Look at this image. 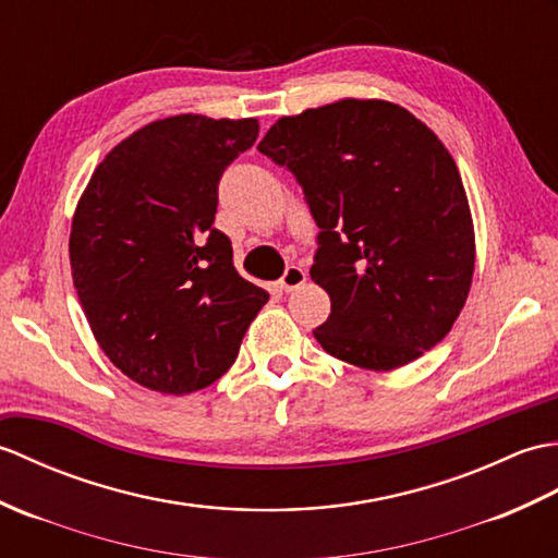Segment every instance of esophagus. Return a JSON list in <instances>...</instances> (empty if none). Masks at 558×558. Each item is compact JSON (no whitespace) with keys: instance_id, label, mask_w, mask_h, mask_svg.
Listing matches in <instances>:
<instances>
[{"instance_id":"esophagus-1","label":"esophagus","mask_w":558,"mask_h":558,"mask_svg":"<svg viewBox=\"0 0 558 558\" xmlns=\"http://www.w3.org/2000/svg\"><path fill=\"white\" fill-rule=\"evenodd\" d=\"M305 279H307V271L293 265V267H289L287 271H283V277L279 279V289L287 291V293H289V291H295V289L303 287Z\"/></svg>"}]
</instances>
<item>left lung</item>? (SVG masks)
Instances as JSON below:
<instances>
[{
  "instance_id": "8db88e82",
  "label": "left lung",
  "mask_w": 558,
  "mask_h": 558,
  "mask_svg": "<svg viewBox=\"0 0 558 558\" xmlns=\"http://www.w3.org/2000/svg\"><path fill=\"white\" fill-rule=\"evenodd\" d=\"M257 150L293 171L319 227L322 349L375 373L435 349L475 271L468 195L437 135L401 105L343 97L281 117Z\"/></svg>"
}]
</instances>
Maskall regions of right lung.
Wrapping results in <instances>:
<instances>
[{"instance_id":"1","label":"right lung","mask_w":558,"mask_h":558,"mask_svg":"<svg viewBox=\"0 0 558 558\" xmlns=\"http://www.w3.org/2000/svg\"><path fill=\"white\" fill-rule=\"evenodd\" d=\"M257 133V119L153 121L111 147L78 197L73 287L105 355L145 389L217 381L269 299L213 227L219 179Z\"/></svg>"}]
</instances>
